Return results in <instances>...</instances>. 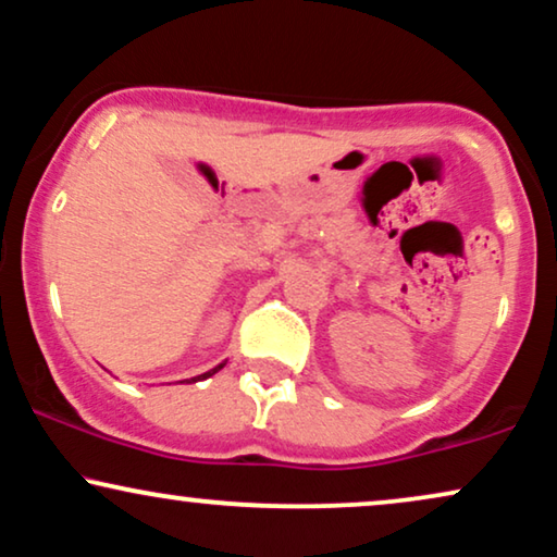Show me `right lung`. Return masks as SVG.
I'll list each match as a JSON object with an SVG mask.
<instances>
[{
    "instance_id": "add662e5",
    "label": "right lung",
    "mask_w": 557,
    "mask_h": 557,
    "mask_svg": "<svg viewBox=\"0 0 557 557\" xmlns=\"http://www.w3.org/2000/svg\"><path fill=\"white\" fill-rule=\"evenodd\" d=\"M223 364H218V368H213V370H208V372H202V375H197V377H193V380H206V377H210V375H215L218 370H221Z\"/></svg>"
}]
</instances>
